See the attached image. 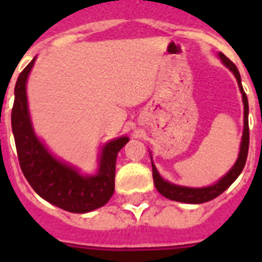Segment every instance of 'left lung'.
Returning a JSON list of instances; mask_svg holds the SVG:
<instances>
[{
	"label": "left lung",
	"instance_id": "8db88e82",
	"mask_svg": "<svg viewBox=\"0 0 262 262\" xmlns=\"http://www.w3.org/2000/svg\"><path fill=\"white\" fill-rule=\"evenodd\" d=\"M219 57L222 59L224 66L227 68H230V71L235 75L237 84H239V89L243 94V103H244V131H243V138H242V144H240V152L239 157L236 160L235 165L231 168V170L227 173L224 177H222L216 184L211 185L207 187H186V186H178V185H173L170 182L165 181L161 176L157 172L156 166L152 163V173H154V182L156 186L157 191L161 195H164L168 200L177 201V202H184V203H203L209 202V201L214 200L217 195H221L226 189L232 185L236 178L239 177L242 173L243 168L247 161V156H248V148H249V126H248V98L245 94L244 89L242 85V77L240 73L236 68V66L231 61L228 57H226L223 53H219Z\"/></svg>",
	"mask_w": 262,
	"mask_h": 262
}]
</instances>
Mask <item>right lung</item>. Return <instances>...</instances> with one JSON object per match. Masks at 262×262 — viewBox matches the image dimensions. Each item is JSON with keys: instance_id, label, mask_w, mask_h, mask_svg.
Masks as SVG:
<instances>
[{"instance_id": "right-lung-1", "label": "right lung", "mask_w": 262, "mask_h": 262, "mask_svg": "<svg viewBox=\"0 0 262 262\" xmlns=\"http://www.w3.org/2000/svg\"><path fill=\"white\" fill-rule=\"evenodd\" d=\"M36 57L20 72L14 89L11 127L23 174L47 202L69 212H84L102 207L115 189V163L118 152L129 139L126 136L103 145L96 176H82L77 169L53 157L32 129L26 96V82Z\"/></svg>"}]
</instances>
